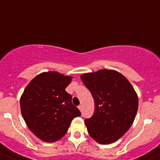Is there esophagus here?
<instances>
[{
	"label": "esophagus",
	"mask_w": 160,
	"mask_h": 160,
	"mask_svg": "<svg viewBox=\"0 0 160 160\" xmlns=\"http://www.w3.org/2000/svg\"><path fill=\"white\" fill-rule=\"evenodd\" d=\"M78 108H79V110H80V111H82V109H83V106L81 105V104H80V105H79L78 106Z\"/></svg>",
	"instance_id": "obj_1"
}]
</instances>
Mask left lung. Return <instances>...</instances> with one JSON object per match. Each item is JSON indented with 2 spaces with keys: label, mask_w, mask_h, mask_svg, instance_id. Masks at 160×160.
<instances>
[{
  "label": "left lung",
  "mask_w": 160,
  "mask_h": 160,
  "mask_svg": "<svg viewBox=\"0 0 160 160\" xmlns=\"http://www.w3.org/2000/svg\"><path fill=\"white\" fill-rule=\"evenodd\" d=\"M94 99L95 112L85 120L88 134L99 144L118 140L133 124L138 98L128 79L114 70L102 69L80 76Z\"/></svg>",
  "instance_id": "1"
}]
</instances>
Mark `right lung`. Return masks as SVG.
Wrapping results in <instances>:
<instances>
[{
    "mask_svg": "<svg viewBox=\"0 0 160 160\" xmlns=\"http://www.w3.org/2000/svg\"><path fill=\"white\" fill-rule=\"evenodd\" d=\"M72 79V76L57 71L41 72L31 80L21 96L22 117L42 141L54 142L62 138L72 119L81 114L65 90Z\"/></svg>",
    "mask_w": 160,
    "mask_h": 160,
    "instance_id": "1",
    "label": "right lung"
}]
</instances>
